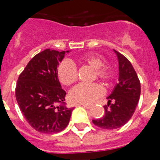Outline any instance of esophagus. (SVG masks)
<instances>
[{"instance_id":"34e87169","label":"esophagus","mask_w":160,"mask_h":160,"mask_svg":"<svg viewBox=\"0 0 160 160\" xmlns=\"http://www.w3.org/2000/svg\"><path fill=\"white\" fill-rule=\"evenodd\" d=\"M82 106H83V108H88V109H89V108H91V105H90V104H81Z\"/></svg>"}]
</instances>
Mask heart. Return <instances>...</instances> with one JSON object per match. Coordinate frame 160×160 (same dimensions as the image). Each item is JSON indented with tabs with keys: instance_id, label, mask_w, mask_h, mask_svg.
<instances>
[{
	"instance_id": "1",
	"label": "heart",
	"mask_w": 160,
	"mask_h": 160,
	"mask_svg": "<svg viewBox=\"0 0 160 160\" xmlns=\"http://www.w3.org/2000/svg\"><path fill=\"white\" fill-rule=\"evenodd\" d=\"M79 62L90 67L95 71L94 77L99 79L106 86L110 85L114 79V71L110 66L104 64V58L93 53L86 54L79 59ZM58 77L62 84L70 86L77 80L75 66L69 61H63L58 67ZM103 94V88L98 83L78 84L70 90L69 98L75 104H89Z\"/></svg>"
}]
</instances>
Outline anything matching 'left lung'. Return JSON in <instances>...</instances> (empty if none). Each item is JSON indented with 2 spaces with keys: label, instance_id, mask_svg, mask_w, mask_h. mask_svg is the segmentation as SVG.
<instances>
[{
  "label": "left lung",
  "instance_id": "8db88e82",
  "mask_svg": "<svg viewBox=\"0 0 160 160\" xmlns=\"http://www.w3.org/2000/svg\"><path fill=\"white\" fill-rule=\"evenodd\" d=\"M118 59V83L108 97V105L104 106V114L93 120L96 126L104 129H115L125 125L133 115L139 101L141 85L130 61L114 50Z\"/></svg>",
  "mask_w": 160,
  "mask_h": 160
}]
</instances>
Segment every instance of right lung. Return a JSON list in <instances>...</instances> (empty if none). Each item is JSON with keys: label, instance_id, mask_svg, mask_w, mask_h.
<instances>
[{"label": "right lung", "instance_id": "add662e5", "mask_svg": "<svg viewBox=\"0 0 160 160\" xmlns=\"http://www.w3.org/2000/svg\"><path fill=\"white\" fill-rule=\"evenodd\" d=\"M66 52L50 49L35 55L19 75L15 96L20 110L34 129L57 133L68 125L72 108L64 105L67 93L61 88L57 67ZM59 103L57 106L56 104Z\"/></svg>", "mask_w": 160, "mask_h": 160}]
</instances>
